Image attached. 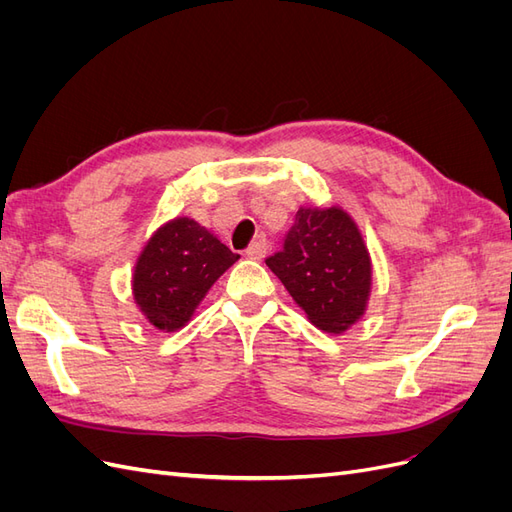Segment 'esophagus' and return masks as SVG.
Instances as JSON below:
<instances>
[{"instance_id": "obj_1", "label": "esophagus", "mask_w": 512, "mask_h": 512, "mask_svg": "<svg viewBox=\"0 0 512 512\" xmlns=\"http://www.w3.org/2000/svg\"><path fill=\"white\" fill-rule=\"evenodd\" d=\"M243 254L250 258V260H262V258H265V254H267V243L262 241V239H256V241H252L250 245L245 247Z\"/></svg>"}]
</instances>
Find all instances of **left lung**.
I'll return each mask as SVG.
<instances>
[{"label":"left lung","instance_id":"8db88e82","mask_svg":"<svg viewBox=\"0 0 512 512\" xmlns=\"http://www.w3.org/2000/svg\"><path fill=\"white\" fill-rule=\"evenodd\" d=\"M265 262L318 329L342 333L363 316L371 288L369 254L342 209L301 207L282 250Z\"/></svg>","mask_w":512,"mask_h":512}]
</instances>
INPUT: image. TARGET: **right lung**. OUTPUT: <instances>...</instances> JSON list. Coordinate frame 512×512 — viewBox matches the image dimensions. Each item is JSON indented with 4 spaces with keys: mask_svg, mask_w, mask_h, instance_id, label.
I'll return each mask as SVG.
<instances>
[{
    "mask_svg": "<svg viewBox=\"0 0 512 512\" xmlns=\"http://www.w3.org/2000/svg\"><path fill=\"white\" fill-rule=\"evenodd\" d=\"M224 243L188 218L162 226L134 269V301L160 331L181 329L213 282L237 262Z\"/></svg>",
    "mask_w": 512,
    "mask_h": 512,
    "instance_id": "1",
    "label": "right lung"
}]
</instances>
